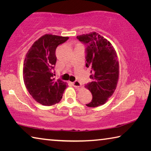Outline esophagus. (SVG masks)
I'll return each mask as SVG.
<instances>
[{
    "label": "esophagus",
    "instance_id": "34e87169",
    "mask_svg": "<svg viewBox=\"0 0 151 151\" xmlns=\"http://www.w3.org/2000/svg\"><path fill=\"white\" fill-rule=\"evenodd\" d=\"M73 86H75V87H76V88H79V87H80V86H81V84L80 83H79V82H78V81H75V82H73Z\"/></svg>",
    "mask_w": 151,
    "mask_h": 151
}]
</instances>
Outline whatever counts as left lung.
<instances>
[{"label":"left lung","mask_w":151,"mask_h":151,"mask_svg":"<svg viewBox=\"0 0 151 151\" xmlns=\"http://www.w3.org/2000/svg\"><path fill=\"white\" fill-rule=\"evenodd\" d=\"M76 39L86 46V66L90 67L91 83L85 87L91 92L88 107L104 104L115 91L119 79V66L116 52L106 39L95 32L77 36Z\"/></svg>","instance_id":"obj_1"}]
</instances>
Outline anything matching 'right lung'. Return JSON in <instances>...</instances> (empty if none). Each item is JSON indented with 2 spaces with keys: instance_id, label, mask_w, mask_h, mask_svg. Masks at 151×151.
<instances>
[{
  "instance_id": "1",
  "label": "right lung",
  "mask_w": 151,
  "mask_h": 151,
  "mask_svg": "<svg viewBox=\"0 0 151 151\" xmlns=\"http://www.w3.org/2000/svg\"><path fill=\"white\" fill-rule=\"evenodd\" d=\"M68 39L52 35H45L34 42L25 57L23 68L24 85L32 98L45 106L58 103L67 84L55 80V52L58 45Z\"/></svg>"
}]
</instances>
